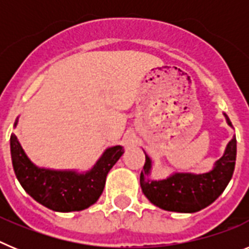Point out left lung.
Here are the masks:
<instances>
[{
	"label": "left lung",
	"mask_w": 249,
	"mask_h": 249,
	"mask_svg": "<svg viewBox=\"0 0 249 249\" xmlns=\"http://www.w3.org/2000/svg\"><path fill=\"white\" fill-rule=\"evenodd\" d=\"M223 116L228 126L233 128L227 114ZM144 155L146 162L140 184L148 201L169 212L195 213L212 204L230 183L236 166L237 140L233 135L222 157L215 160L212 169L204 173L173 172L162 179H153L151 178L153 160L146 152Z\"/></svg>",
	"instance_id": "obj_1"
}]
</instances>
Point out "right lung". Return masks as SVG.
<instances>
[{
    "mask_svg": "<svg viewBox=\"0 0 249 249\" xmlns=\"http://www.w3.org/2000/svg\"><path fill=\"white\" fill-rule=\"evenodd\" d=\"M18 117L13 127L16 128ZM12 166L19 184L36 202L54 212H77L98 201L106 177L124 153L123 146L106 148L89 171L38 167L28 158L15 133L10 138Z\"/></svg>",
    "mask_w": 249,
    "mask_h": 249,
    "instance_id": "1",
    "label": "right lung"
}]
</instances>
